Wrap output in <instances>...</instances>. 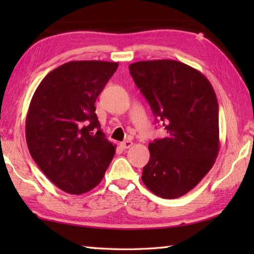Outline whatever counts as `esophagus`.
<instances>
[{
	"label": "esophagus",
	"mask_w": 254,
	"mask_h": 254,
	"mask_svg": "<svg viewBox=\"0 0 254 254\" xmlns=\"http://www.w3.org/2000/svg\"><path fill=\"white\" fill-rule=\"evenodd\" d=\"M120 145H121V147H122L123 149H128V148L132 147L133 142H132L131 140H127V141H123V142L120 143Z\"/></svg>",
	"instance_id": "1"
}]
</instances>
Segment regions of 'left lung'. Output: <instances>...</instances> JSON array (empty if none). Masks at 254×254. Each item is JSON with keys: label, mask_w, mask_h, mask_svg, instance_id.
Here are the masks:
<instances>
[{"label": "left lung", "mask_w": 254, "mask_h": 254, "mask_svg": "<svg viewBox=\"0 0 254 254\" xmlns=\"http://www.w3.org/2000/svg\"><path fill=\"white\" fill-rule=\"evenodd\" d=\"M128 69L167 130L166 137L149 144L142 182L154 195L178 198L205 177L217 157L216 94L200 71L176 60L137 62Z\"/></svg>", "instance_id": "left-lung-1"}]
</instances>
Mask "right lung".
<instances>
[{"mask_svg": "<svg viewBox=\"0 0 254 254\" xmlns=\"http://www.w3.org/2000/svg\"><path fill=\"white\" fill-rule=\"evenodd\" d=\"M118 66L101 60L66 63L50 71L32 96L25 121L30 154L68 194L97 186L115 154L101 130L95 102Z\"/></svg>", "mask_w": 254, "mask_h": 254, "instance_id": "right-lung-1", "label": "right lung"}]
</instances>
